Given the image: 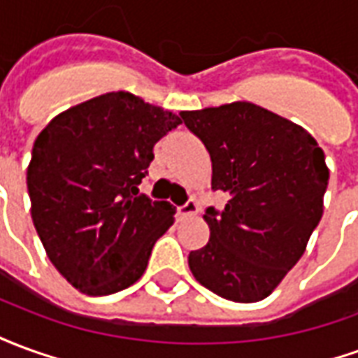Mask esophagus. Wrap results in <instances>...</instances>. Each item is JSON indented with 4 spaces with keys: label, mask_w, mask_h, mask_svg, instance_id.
Returning <instances> with one entry per match:
<instances>
[{
    "label": "esophagus",
    "mask_w": 358,
    "mask_h": 358,
    "mask_svg": "<svg viewBox=\"0 0 358 358\" xmlns=\"http://www.w3.org/2000/svg\"><path fill=\"white\" fill-rule=\"evenodd\" d=\"M195 213H197V203H195L194 199H187L184 205H180V207H178V215L182 218H184V217H194Z\"/></svg>",
    "instance_id": "obj_1"
}]
</instances>
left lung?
I'll list each match as a JSON object with an SVG mask.
<instances>
[{"instance_id": "left-lung-1", "label": "left lung", "mask_w": 358, "mask_h": 358, "mask_svg": "<svg viewBox=\"0 0 358 358\" xmlns=\"http://www.w3.org/2000/svg\"><path fill=\"white\" fill-rule=\"evenodd\" d=\"M180 117L209 151L210 187L228 195L224 209L205 210L210 238L189 253V270L224 299H264L322 218L330 178L324 151L301 126L248 101Z\"/></svg>"}]
</instances>
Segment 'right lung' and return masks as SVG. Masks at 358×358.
Masks as SVG:
<instances>
[{
    "label": "right lung",
    "instance_id": "obj_1",
    "mask_svg": "<svg viewBox=\"0 0 358 358\" xmlns=\"http://www.w3.org/2000/svg\"><path fill=\"white\" fill-rule=\"evenodd\" d=\"M182 124L171 110L110 92L61 113L36 138L27 184L53 266L88 295L138 282L176 207L138 186L153 148Z\"/></svg>",
    "mask_w": 358,
    "mask_h": 358
}]
</instances>
